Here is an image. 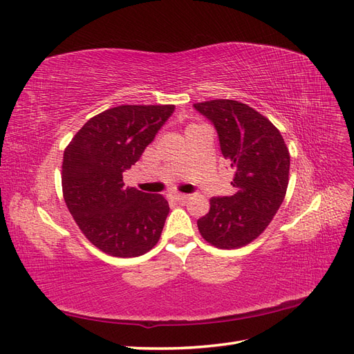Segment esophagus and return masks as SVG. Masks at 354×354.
<instances>
[{"mask_svg": "<svg viewBox=\"0 0 354 354\" xmlns=\"http://www.w3.org/2000/svg\"><path fill=\"white\" fill-rule=\"evenodd\" d=\"M187 198H189V195H183V194H177L173 196V199L178 203H185L187 201Z\"/></svg>", "mask_w": 354, "mask_h": 354, "instance_id": "1", "label": "esophagus"}]
</instances>
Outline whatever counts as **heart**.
I'll list each match as a JSON object with an SVG mask.
<instances>
[{
    "instance_id": "b5f03b06",
    "label": "heart",
    "mask_w": 354,
    "mask_h": 354,
    "mask_svg": "<svg viewBox=\"0 0 354 354\" xmlns=\"http://www.w3.org/2000/svg\"><path fill=\"white\" fill-rule=\"evenodd\" d=\"M192 125H195V124H192ZM192 125H187V128H189V127H192ZM187 128H186V130H187Z\"/></svg>"
}]
</instances>
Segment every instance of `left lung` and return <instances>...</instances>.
<instances>
[{"instance_id":"1","label":"left lung","mask_w":354,"mask_h":354,"mask_svg":"<svg viewBox=\"0 0 354 354\" xmlns=\"http://www.w3.org/2000/svg\"><path fill=\"white\" fill-rule=\"evenodd\" d=\"M194 106L216 127L236 187L232 196L209 199L198 229L217 248L236 250L259 238L282 205L291 158L281 131L248 104L218 99Z\"/></svg>"}]
</instances>
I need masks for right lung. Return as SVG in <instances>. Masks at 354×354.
<instances>
[{
	"label": "right lung",
	"instance_id": "add662e5",
	"mask_svg": "<svg viewBox=\"0 0 354 354\" xmlns=\"http://www.w3.org/2000/svg\"><path fill=\"white\" fill-rule=\"evenodd\" d=\"M174 104H121L95 115L63 153L62 189L75 223L112 257H138L158 243L169 212L162 195L124 187L131 168Z\"/></svg>",
	"mask_w": 354,
	"mask_h": 354
}]
</instances>
